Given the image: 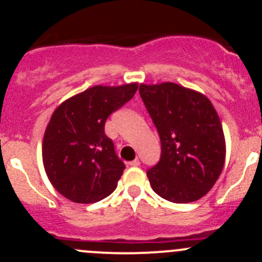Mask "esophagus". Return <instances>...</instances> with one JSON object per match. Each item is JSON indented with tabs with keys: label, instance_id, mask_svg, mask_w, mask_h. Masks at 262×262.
<instances>
[{
	"label": "esophagus",
	"instance_id": "obj_1",
	"mask_svg": "<svg viewBox=\"0 0 262 262\" xmlns=\"http://www.w3.org/2000/svg\"><path fill=\"white\" fill-rule=\"evenodd\" d=\"M129 165H130V166H139V165H141V161H139L138 158H136V160L130 161V162H129Z\"/></svg>",
	"mask_w": 262,
	"mask_h": 262
}]
</instances>
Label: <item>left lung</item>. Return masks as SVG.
Instances as JSON below:
<instances>
[{
  "instance_id": "obj_1",
  "label": "left lung",
  "mask_w": 262,
  "mask_h": 262,
  "mask_svg": "<svg viewBox=\"0 0 262 262\" xmlns=\"http://www.w3.org/2000/svg\"><path fill=\"white\" fill-rule=\"evenodd\" d=\"M161 139L160 162L147 171L153 191L172 203H191L214 186L226 160L218 113L205 95L173 82L139 86Z\"/></svg>"
}]
</instances>
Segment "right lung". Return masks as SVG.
I'll use <instances>...</instances> for the list:
<instances>
[{
	"label": "right lung",
	"instance_id": "add662e5",
	"mask_svg": "<svg viewBox=\"0 0 262 262\" xmlns=\"http://www.w3.org/2000/svg\"><path fill=\"white\" fill-rule=\"evenodd\" d=\"M138 83L90 87L54 110L41 156L47 176L59 194L90 204L109 196L125 168L105 134V121L134 96Z\"/></svg>",
	"mask_w": 262,
	"mask_h": 262
}]
</instances>
